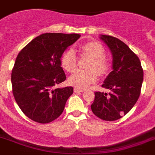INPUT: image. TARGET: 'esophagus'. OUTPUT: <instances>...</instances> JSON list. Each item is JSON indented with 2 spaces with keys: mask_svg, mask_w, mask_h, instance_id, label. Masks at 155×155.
Returning a JSON list of instances; mask_svg holds the SVG:
<instances>
[{
  "mask_svg": "<svg viewBox=\"0 0 155 155\" xmlns=\"http://www.w3.org/2000/svg\"><path fill=\"white\" fill-rule=\"evenodd\" d=\"M83 91H84V90H83V89H81V88H77V87H75V88H74V91H75L76 93L83 92Z\"/></svg>",
  "mask_w": 155,
  "mask_h": 155,
  "instance_id": "1",
  "label": "esophagus"
}]
</instances>
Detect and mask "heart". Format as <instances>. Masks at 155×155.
Here are the masks:
<instances>
[{"label": "heart", "mask_w": 155, "mask_h": 155, "mask_svg": "<svg viewBox=\"0 0 155 155\" xmlns=\"http://www.w3.org/2000/svg\"><path fill=\"white\" fill-rule=\"evenodd\" d=\"M79 54L91 57L87 64L88 69H78L70 76L68 82L71 85L79 88L86 87L96 80L97 72L101 76L105 75L109 70V62L104 56V49L99 43L86 42L79 47ZM77 56L73 50L68 49L61 56V64L67 72H72L77 65Z\"/></svg>", "instance_id": "b5f03b06"}]
</instances>
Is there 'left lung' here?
<instances>
[{
  "instance_id": "8db88e82",
  "label": "left lung",
  "mask_w": 155,
  "mask_h": 155,
  "mask_svg": "<svg viewBox=\"0 0 155 155\" xmlns=\"http://www.w3.org/2000/svg\"><path fill=\"white\" fill-rule=\"evenodd\" d=\"M100 38L112 54V71L102 84L111 91L94 93L91 110L102 120L115 121L127 114L138 100L143 72L139 58L125 43L108 35Z\"/></svg>"
}]
</instances>
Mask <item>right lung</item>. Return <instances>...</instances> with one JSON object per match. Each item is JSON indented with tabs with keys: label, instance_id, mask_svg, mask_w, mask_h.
<instances>
[{
	"label": "right lung",
	"instance_id": "add662e5",
	"mask_svg": "<svg viewBox=\"0 0 155 155\" xmlns=\"http://www.w3.org/2000/svg\"><path fill=\"white\" fill-rule=\"evenodd\" d=\"M79 37L76 33H44L18 53L12 72V93L21 111L34 122L48 123L64 111L73 88L54 87L66 79L61 55Z\"/></svg>",
	"mask_w": 155,
	"mask_h": 155
}]
</instances>
